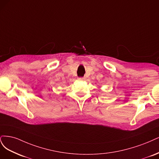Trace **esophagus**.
Wrapping results in <instances>:
<instances>
[{
  "mask_svg": "<svg viewBox=\"0 0 159 159\" xmlns=\"http://www.w3.org/2000/svg\"><path fill=\"white\" fill-rule=\"evenodd\" d=\"M78 80H85V77H79Z\"/></svg>",
  "mask_w": 159,
  "mask_h": 159,
  "instance_id": "obj_1",
  "label": "esophagus"
}]
</instances>
